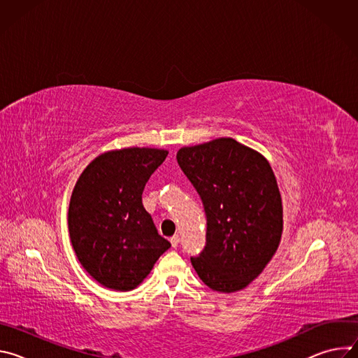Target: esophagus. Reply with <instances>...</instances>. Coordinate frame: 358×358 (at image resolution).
Listing matches in <instances>:
<instances>
[{"label": "esophagus", "mask_w": 358, "mask_h": 358, "mask_svg": "<svg viewBox=\"0 0 358 358\" xmlns=\"http://www.w3.org/2000/svg\"><path fill=\"white\" fill-rule=\"evenodd\" d=\"M170 242H171L173 248H177V246H178V243H180V236H178V235H174V236H171Z\"/></svg>", "instance_id": "1"}]
</instances>
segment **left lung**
Wrapping results in <instances>:
<instances>
[{
	"label": "left lung",
	"instance_id": "obj_1",
	"mask_svg": "<svg viewBox=\"0 0 358 358\" xmlns=\"http://www.w3.org/2000/svg\"><path fill=\"white\" fill-rule=\"evenodd\" d=\"M207 218L206 246L191 257L199 279L217 292H236L265 269L282 236V199L269 163L234 138L177 152Z\"/></svg>",
	"mask_w": 358,
	"mask_h": 358
}]
</instances>
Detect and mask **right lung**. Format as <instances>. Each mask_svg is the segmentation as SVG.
Listing matches in <instances>:
<instances>
[{
    "instance_id": "right-lung-1",
    "label": "right lung",
    "mask_w": 358,
    "mask_h": 358,
    "mask_svg": "<svg viewBox=\"0 0 358 358\" xmlns=\"http://www.w3.org/2000/svg\"><path fill=\"white\" fill-rule=\"evenodd\" d=\"M159 148H123L96 157L69 203V235L86 272L105 287L138 286L171 246L143 207L145 182L166 160Z\"/></svg>"
}]
</instances>
